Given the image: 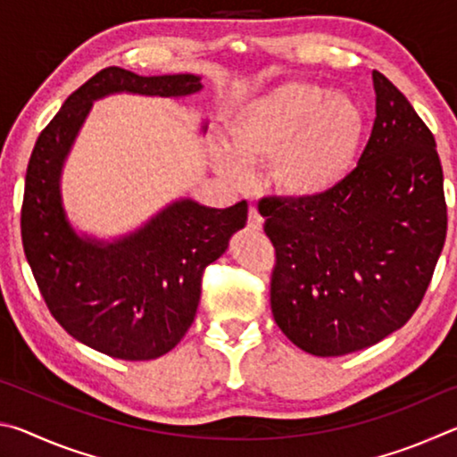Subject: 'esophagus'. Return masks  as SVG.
<instances>
[{"label": "esophagus", "mask_w": 457, "mask_h": 457, "mask_svg": "<svg viewBox=\"0 0 457 457\" xmlns=\"http://www.w3.org/2000/svg\"><path fill=\"white\" fill-rule=\"evenodd\" d=\"M262 226H264V220H262L260 212L256 210V207H250V213H247V228L253 229V231H260Z\"/></svg>", "instance_id": "obj_1"}]
</instances>
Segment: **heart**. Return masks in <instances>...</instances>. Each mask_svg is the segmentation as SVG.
Segmentation results:
<instances>
[{"instance_id": "b5f03b06", "label": "heart", "mask_w": 457, "mask_h": 457, "mask_svg": "<svg viewBox=\"0 0 457 457\" xmlns=\"http://www.w3.org/2000/svg\"><path fill=\"white\" fill-rule=\"evenodd\" d=\"M228 146L212 149L218 171L245 183V165L270 167V181L286 197L320 199L345 183L367 130L365 111L346 92L314 82H284L247 100L226 122Z\"/></svg>"}]
</instances>
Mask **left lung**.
<instances>
[{
	"label": "left lung",
	"mask_w": 457,
	"mask_h": 457,
	"mask_svg": "<svg viewBox=\"0 0 457 457\" xmlns=\"http://www.w3.org/2000/svg\"><path fill=\"white\" fill-rule=\"evenodd\" d=\"M375 122L359 165L328 195L260 201L276 247L274 320L298 349L340 357L411 319L444 250L447 207L436 138L373 72Z\"/></svg>",
	"instance_id": "left-lung-1"
}]
</instances>
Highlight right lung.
<instances>
[{"label":"right lung","mask_w":457,"mask_h":457,"mask_svg":"<svg viewBox=\"0 0 457 457\" xmlns=\"http://www.w3.org/2000/svg\"><path fill=\"white\" fill-rule=\"evenodd\" d=\"M201 88L195 74L104 68L66 98L29 157L21 205L28 264L60 327L108 357L151 361L179 343L195 319L204 270L245 226L247 204L215 210L177 199L145 226L104 242L72 228L62 204V169L95 100L120 92L185 98Z\"/></svg>","instance_id":"1"}]
</instances>
